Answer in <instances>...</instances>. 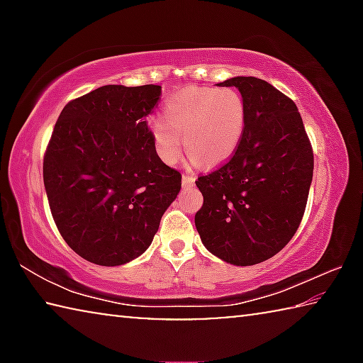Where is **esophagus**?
I'll list each match as a JSON object with an SVG mask.
<instances>
[{
	"instance_id": "1",
	"label": "esophagus",
	"mask_w": 363,
	"mask_h": 363,
	"mask_svg": "<svg viewBox=\"0 0 363 363\" xmlns=\"http://www.w3.org/2000/svg\"><path fill=\"white\" fill-rule=\"evenodd\" d=\"M194 184H195V177L194 176H189V174H184L182 176V186L190 187V186H194Z\"/></svg>"
}]
</instances>
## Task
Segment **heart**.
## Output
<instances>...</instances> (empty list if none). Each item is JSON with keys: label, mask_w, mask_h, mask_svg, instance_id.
<instances>
[{"label": "heart", "mask_w": 363, "mask_h": 363, "mask_svg": "<svg viewBox=\"0 0 363 363\" xmlns=\"http://www.w3.org/2000/svg\"><path fill=\"white\" fill-rule=\"evenodd\" d=\"M247 107L233 88L190 86L169 97L163 107V120L150 121V133L158 157L173 164L184 149L190 162L205 168L225 163L243 138Z\"/></svg>", "instance_id": "heart-1"}]
</instances>
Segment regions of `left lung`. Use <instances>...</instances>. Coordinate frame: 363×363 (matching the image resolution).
<instances>
[{"mask_svg": "<svg viewBox=\"0 0 363 363\" xmlns=\"http://www.w3.org/2000/svg\"><path fill=\"white\" fill-rule=\"evenodd\" d=\"M235 86L247 107V126L223 167L195 181L203 206L195 227L205 248L233 266L269 259L296 233L309 195L314 153L296 104L255 77Z\"/></svg>", "mask_w": 363, "mask_h": 363, "instance_id": "1", "label": "left lung"}]
</instances>
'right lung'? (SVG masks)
<instances>
[{
	"label": "right lung",
	"mask_w": 363,
	"mask_h": 363,
	"mask_svg": "<svg viewBox=\"0 0 363 363\" xmlns=\"http://www.w3.org/2000/svg\"><path fill=\"white\" fill-rule=\"evenodd\" d=\"M162 86L107 84L70 101L49 140L43 181L67 245L97 266H121L150 247L181 190L157 155L145 116Z\"/></svg>",
	"instance_id": "obj_1"
}]
</instances>
